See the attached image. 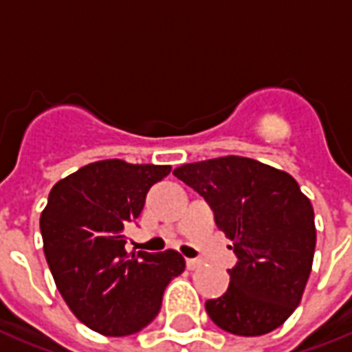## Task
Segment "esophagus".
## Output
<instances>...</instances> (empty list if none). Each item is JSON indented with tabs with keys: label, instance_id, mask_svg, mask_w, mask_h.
<instances>
[{
	"label": "esophagus",
	"instance_id": "1",
	"mask_svg": "<svg viewBox=\"0 0 352 352\" xmlns=\"http://www.w3.org/2000/svg\"><path fill=\"white\" fill-rule=\"evenodd\" d=\"M199 265H201V260H198V258H186V267H188V270H198Z\"/></svg>",
	"mask_w": 352,
	"mask_h": 352
}]
</instances>
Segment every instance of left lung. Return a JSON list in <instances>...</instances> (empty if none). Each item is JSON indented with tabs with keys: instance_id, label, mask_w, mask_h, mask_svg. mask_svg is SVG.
I'll use <instances>...</instances> for the list:
<instances>
[{
	"instance_id": "8db88e82",
	"label": "left lung",
	"mask_w": 352,
	"mask_h": 352,
	"mask_svg": "<svg viewBox=\"0 0 352 352\" xmlns=\"http://www.w3.org/2000/svg\"><path fill=\"white\" fill-rule=\"evenodd\" d=\"M173 175L207 199L239 260L228 290L206 302L207 315L236 336L279 328L302 302L313 265L309 198L287 171L234 154L183 164Z\"/></svg>"
}]
</instances>
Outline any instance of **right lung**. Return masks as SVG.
<instances>
[{
	"instance_id": "add662e5",
	"label": "right lung",
	"mask_w": 352,
	"mask_h": 352,
	"mask_svg": "<svg viewBox=\"0 0 352 352\" xmlns=\"http://www.w3.org/2000/svg\"><path fill=\"white\" fill-rule=\"evenodd\" d=\"M171 166L100 160L60 179L43 209V251L75 317L101 336H130L153 322L169 280L184 272L177 251L128 252L126 228L148 188Z\"/></svg>"
}]
</instances>
